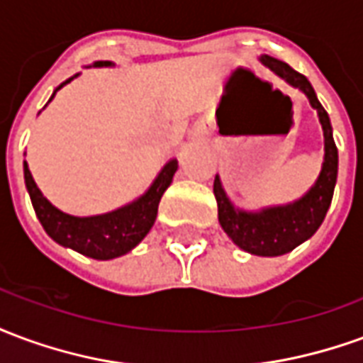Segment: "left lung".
<instances>
[{
  "label": "left lung",
  "instance_id": "8db88e82",
  "mask_svg": "<svg viewBox=\"0 0 363 363\" xmlns=\"http://www.w3.org/2000/svg\"><path fill=\"white\" fill-rule=\"evenodd\" d=\"M260 62L270 67L274 74L289 83L291 87L305 93L311 106L319 114V122L325 135V161L320 173L311 189L303 196L284 206H270L259 212H245L231 204V200L221 186L220 177L216 174L213 181V194L218 200V218L220 225L233 243L243 251L257 255V257H280L294 251L296 247L305 243L315 231L320 228L328 212V206L335 194L336 174H338V150H336L333 126L327 111L323 108L315 89L307 77L289 67L286 62L262 56Z\"/></svg>",
  "mask_w": 363,
  "mask_h": 363
}]
</instances>
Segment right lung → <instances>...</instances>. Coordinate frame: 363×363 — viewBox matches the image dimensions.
Listing matches in <instances>:
<instances>
[{
	"mask_svg": "<svg viewBox=\"0 0 363 363\" xmlns=\"http://www.w3.org/2000/svg\"><path fill=\"white\" fill-rule=\"evenodd\" d=\"M93 66H112V62H95ZM77 75L79 74H75L74 77ZM74 77L62 83L58 89L54 91V95ZM54 95L50 96V101L54 99ZM177 169H179V161L171 159L159 171L150 189L145 190L138 200L108 213L77 218V216L64 213L56 206H52L43 196L40 189L36 186L35 179L28 171L27 161L23 163L28 196H30L36 218L43 223L44 231L62 247L74 249V251L96 260H111L126 255L150 233V229L153 228L155 218H157L159 200L163 196V192L169 189V184L173 182V174L177 173Z\"/></svg>",
	"mask_w": 363,
	"mask_h": 363,
	"instance_id": "obj_1",
	"label": "right lung"
}]
</instances>
